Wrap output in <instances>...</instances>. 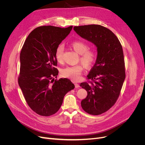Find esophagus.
I'll return each instance as SVG.
<instances>
[{"label":"esophagus","mask_w":145,"mask_h":145,"mask_svg":"<svg viewBox=\"0 0 145 145\" xmlns=\"http://www.w3.org/2000/svg\"><path fill=\"white\" fill-rule=\"evenodd\" d=\"M74 86H75V88H78L80 87L79 85L78 84V83H77L74 82Z\"/></svg>","instance_id":"esophagus-1"}]
</instances>
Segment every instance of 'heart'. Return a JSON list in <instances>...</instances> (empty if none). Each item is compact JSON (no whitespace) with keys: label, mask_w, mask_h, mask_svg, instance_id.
<instances>
[{"label":"heart","mask_w":145,"mask_h":145,"mask_svg":"<svg viewBox=\"0 0 145 145\" xmlns=\"http://www.w3.org/2000/svg\"><path fill=\"white\" fill-rule=\"evenodd\" d=\"M71 47L79 55H80L79 60L86 68L92 67L96 61V53L88 49V45L81 41H74L71 44ZM63 46L59 45L55 51V59L57 62L61 63L63 61ZM83 66L81 64L67 66L61 71V74L63 77L69 78L73 80H78L83 72Z\"/></svg>","instance_id":"1"}]
</instances>
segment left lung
Segmentation results:
<instances>
[{"label":"left lung","instance_id":"8db88e82","mask_svg":"<svg viewBox=\"0 0 145 145\" xmlns=\"http://www.w3.org/2000/svg\"><path fill=\"white\" fill-rule=\"evenodd\" d=\"M83 39L97 48V57L87 76L94 83H81L88 95L81 102L82 109L93 115L108 111L116 102L125 79L123 49L111 30L98 25L73 27Z\"/></svg>","mask_w":145,"mask_h":145}]
</instances>
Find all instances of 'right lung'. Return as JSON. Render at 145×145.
I'll use <instances>...</instances> for the list:
<instances>
[{
    "mask_svg": "<svg viewBox=\"0 0 145 145\" xmlns=\"http://www.w3.org/2000/svg\"><path fill=\"white\" fill-rule=\"evenodd\" d=\"M72 27H38L29 35L21 50L19 85L29 107L40 116L56 113L65 95L74 88L67 78L52 83L59 73L55 51Z\"/></svg>",
    "mask_w": 145,
    "mask_h": 145,
    "instance_id": "right-lung-1",
    "label": "right lung"
}]
</instances>
